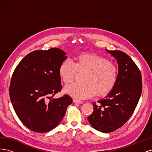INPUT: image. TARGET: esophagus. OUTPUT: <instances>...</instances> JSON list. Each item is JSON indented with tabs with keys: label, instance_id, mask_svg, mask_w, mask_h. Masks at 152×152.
I'll return each instance as SVG.
<instances>
[{
	"label": "esophagus",
	"instance_id": "obj_1",
	"mask_svg": "<svg viewBox=\"0 0 152 152\" xmlns=\"http://www.w3.org/2000/svg\"><path fill=\"white\" fill-rule=\"evenodd\" d=\"M73 102L74 103H80V104H82V103H84L83 102H82V101H80V100H78L77 99H73Z\"/></svg>",
	"mask_w": 152,
	"mask_h": 152
}]
</instances>
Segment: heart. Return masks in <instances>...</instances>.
Masks as SVG:
<instances>
[{"label":"heart","instance_id":"b5f03b06","mask_svg":"<svg viewBox=\"0 0 152 152\" xmlns=\"http://www.w3.org/2000/svg\"><path fill=\"white\" fill-rule=\"evenodd\" d=\"M77 71L86 72L84 83L67 85L64 91L79 99L91 98L95 93L99 96L109 93L115 86L118 76L115 64L94 53L79 55L75 63L70 59H66L58 68L59 77L65 84L73 80Z\"/></svg>","mask_w":152,"mask_h":152}]
</instances>
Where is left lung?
Wrapping results in <instances>:
<instances>
[{"instance_id":"obj_1","label":"left lung","mask_w":152,"mask_h":152,"mask_svg":"<svg viewBox=\"0 0 152 152\" xmlns=\"http://www.w3.org/2000/svg\"><path fill=\"white\" fill-rule=\"evenodd\" d=\"M107 51L117 59V82L98 105L93 103L94 111L87 120L96 130L109 133L124 125L134 112L142 92V78L140 69L127 54Z\"/></svg>"}]
</instances>
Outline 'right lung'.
I'll return each mask as SVG.
<instances>
[{
    "instance_id": "add662e5",
    "label": "right lung",
    "mask_w": 152,
    "mask_h": 152,
    "mask_svg": "<svg viewBox=\"0 0 152 152\" xmlns=\"http://www.w3.org/2000/svg\"><path fill=\"white\" fill-rule=\"evenodd\" d=\"M67 58L60 49L34 50L16 67L10 87L11 102L20 120L39 133L51 131L60 123L72 98L55 99L62 89L59 66Z\"/></svg>"
}]
</instances>
